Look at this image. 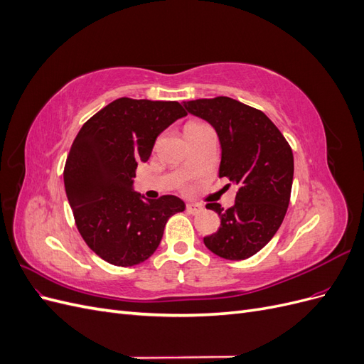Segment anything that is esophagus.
<instances>
[{"label":"esophagus","instance_id":"34e87169","mask_svg":"<svg viewBox=\"0 0 364 364\" xmlns=\"http://www.w3.org/2000/svg\"><path fill=\"white\" fill-rule=\"evenodd\" d=\"M186 211L190 214H200L203 211V206L199 203H186Z\"/></svg>","mask_w":364,"mask_h":364}]
</instances>
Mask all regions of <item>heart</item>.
Here are the masks:
<instances>
[{
    "mask_svg": "<svg viewBox=\"0 0 364 364\" xmlns=\"http://www.w3.org/2000/svg\"><path fill=\"white\" fill-rule=\"evenodd\" d=\"M202 126V123H197V121H190V123L185 124V132L190 130V129H194V127H199Z\"/></svg>",
    "mask_w": 364,
    "mask_h": 364,
    "instance_id": "b5f03b06",
    "label": "heart"
}]
</instances>
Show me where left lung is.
<instances>
[{"mask_svg":"<svg viewBox=\"0 0 364 364\" xmlns=\"http://www.w3.org/2000/svg\"><path fill=\"white\" fill-rule=\"evenodd\" d=\"M183 106L214 126L222 146L218 176L238 188L235 205L226 211L220 203L206 205L222 225L203 243L225 259H247L273 238L287 213L294 170L291 147L266 114L234 98H200Z\"/></svg>","mask_w":364,"mask_h":364,"instance_id":"8db88e82","label":"left lung"}]
</instances>
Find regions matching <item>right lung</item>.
Listing matches in <instances>:
<instances>
[{
    "instance_id": "right-lung-1",
    "label": "right lung",
    "mask_w": 364,
    "mask_h": 364,
    "mask_svg": "<svg viewBox=\"0 0 364 364\" xmlns=\"http://www.w3.org/2000/svg\"><path fill=\"white\" fill-rule=\"evenodd\" d=\"M185 115L178 102L121 97L77 134L63 168L65 191L85 243L106 262L130 267L150 258L167 220L185 209L176 196L149 200L132 190L158 135Z\"/></svg>"
}]
</instances>
